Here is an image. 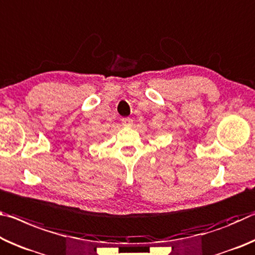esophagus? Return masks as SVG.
Instances as JSON below:
<instances>
[{
    "mask_svg": "<svg viewBox=\"0 0 255 255\" xmlns=\"http://www.w3.org/2000/svg\"><path fill=\"white\" fill-rule=\"evenodd\" d=\"M121 123H123L124 126H131L132 125V119L129 118V117H126V118H123L121 119Z\"/></svg>",
    "mask_w": 255,
    "mask_h": 255,
    "instance_id": "obj_1",
    "label": "esophagus"
}]
</instances>
